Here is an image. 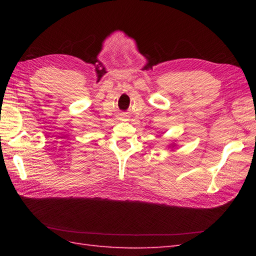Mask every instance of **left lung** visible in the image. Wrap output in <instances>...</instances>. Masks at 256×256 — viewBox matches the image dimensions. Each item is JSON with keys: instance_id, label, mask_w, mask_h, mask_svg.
Returning <instances> with one entry per match:
<instances>
[{"instance_id": "left-lung-1", "label": "left lung", "mask_w": 256, "mask_h": 256, "mask_svg": "<svg viewBox=\"0 0 256 256\" xmlns=\"http://www.w3.org/2000/svg\"><path fill=\"white\" fill-rule=\"evenodd\" d=\"M176 148V144L175 143L168 145V148Z\"/></svg>"}]
</instances>
